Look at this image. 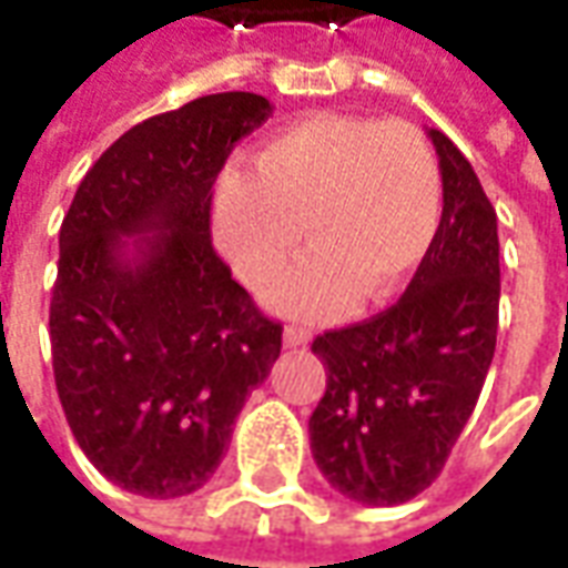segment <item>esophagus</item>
Returning a JSON list of instances; mask_svg holds the SVG:
<instances>
[{"label": "esophagus", "mask_w": 568, "mask_h": 568, "mask_svg": "<svg viewBox=\"0 0 568 568\" xmlns=\"http://www.w3.org/2000/svg\"><path fill=\"white\" fill-rule=\"evenodd\" d=\"M283 344L285 346H307L310 344V332H307V328H301V325H285Z\"/></svg>", "instance_id": "34e87169"}]
</instances>
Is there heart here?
<instances>
[{"instance_id": "heart-1", "label": "heart", "mask_w": 568, "mask_h": 568, "mask_svg": "<svg viewBox=\"0 0 568 568\" xmlns=\"http://www.w3.org/2000/svg\"><path fill=\"white\" fill-rule=\"evenodd\" d=\"M440 175L405 121L316 112L288 124L215 194V240L248 285L283 273L307 224L316 248L267 297L292 316L328 320L393 295L435 236Z\"/></svg>"}]
</instances>
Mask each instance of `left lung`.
I'll return each mask as SVG.
<instances>
[{
	"instance_id": "1",
	"label": "left lung",
	"mask_w": 568,
	"mask_h": 568,
	"mask_svg": "<svg viewBox=\"0 0 568 568\" xmlns=\"http://www.w3.org/2000/svg\"><path fill=\"white\" fill-rule=\"evenodd\" d=\"M428 140L444 210L405 295L313 341L325 395L310 417V450L325 480L362 505H402L440 475L496 353V210L463 151L440 130Z\"/></svg>"
}]
</instances>
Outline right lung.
<instances>
[{"mask_svg":"<svg viewBox=\"0 0 568 568\" xmlns=\"http://www.w3.org/2000/svg\"><path fill=\"white\" fill-rule=\"evenodd\" d=\"M271 115V100L231 91L142 121L88 170L60 227L57 395L84 456L145 499L215 475L280 358L283 325L210 240L212 182Z\"/></svg>","mask_w":568,"mask_h":568,"instance_id":"right-lung-1","label":"right lung"}]
</instances>
